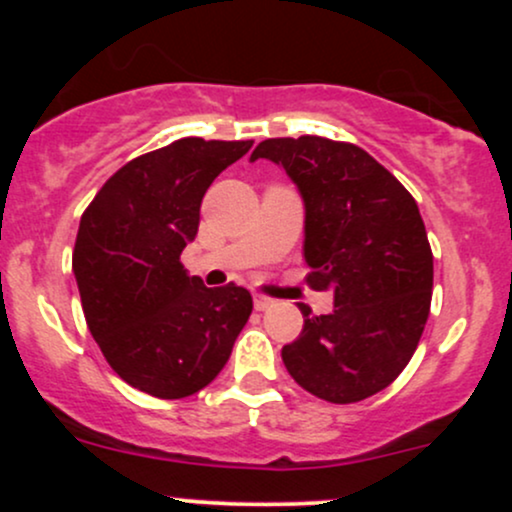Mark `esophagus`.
Here are the masks:
<instances>
[{
    "label": "esophagus",
    "mask_w": 512,
    "mask_h": 512,
    "mask_svg": "<svg viewBox=\"0 0 512 512\" xmlns=\"http://www.w3.org/2000/svg\"><path fill=\"white\" fill-rule=\"evenodd\" d=\"M252 301H255V310H267V308H272V305H274L272 298L260 296V293H255V298H252Z\"/></svg>",
    "instance_id": "34e87169"
}]
</instances>
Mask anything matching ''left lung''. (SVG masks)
Instances as JSON below:
<instances>
[{"mask_svg": "<svg viewBox=\"0 0 512 512\" xmlns=\"http://www.w3.org/2000/svg\"><path fill=\"white\" fill-rule=\"evenodd\" d=\"M286 170L305 209L308 284L334 293L281 349L303 390L334 404L385 390L419 346L433 291V255L419 207L390 170L354 144L322 137L267 139L250 161Z\"/></svg>", "mask_w": 512, "mask_h": 512, "instance_id": "8db88e82", "label": "left lung"}]
</instances>
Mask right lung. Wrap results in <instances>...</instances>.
<instances>
[{"instance_id": "add662e5", "label": "right lung", "mask_w": 512, "mask_h": 512, "mask_svg": "<svg viewBox=\"0 0 512 512\" xmlns=\"http://www.w3.org/2000/svg\"><path fill=\"white\" fill-rule=\"evenodd\" d=\"M250 146L178 139L122 166L81 216L72 269L86 325L110 368L146 395L207 387L252 313L248 289H207L180 262L204 192Z\"/></svg>"}]
</instances>
